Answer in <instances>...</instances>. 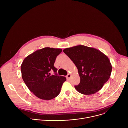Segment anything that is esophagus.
<instances>
[{
  "label": "esophagus",
  "mask_w": 128,
  "mask_h": 128,
  "mask_svg": "<svg viewBox=\"0 0 128 128\" xmlns=\"http://www.w3.org/2000/svg\"><path fill=\"white\" fill-rule=\"evenodd\" d=\"M71 76V74H68V75L66 77H67V78L68 80H70Z\"/></svg>",
  "instance_id": "34e87169"
}]
</instances>
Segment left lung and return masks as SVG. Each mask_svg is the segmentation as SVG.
<instances>
[{"label": "left lung", "mask_w": 128, "mask_h": 128, "mask_svg": "<svg viewBox=\"0 0 128 128\" xmlns=\"http://www.w3.org/2000/svg\"><path fill=\"white\" fill-rule=\"evenodd\" d=\"M78 69L80 82L75 88L84 95H92L102 88L110 77L112 65L100 50L78 45L63 50Z\"/></svg>", "instance_id": "8db88e82"}]
</instances>
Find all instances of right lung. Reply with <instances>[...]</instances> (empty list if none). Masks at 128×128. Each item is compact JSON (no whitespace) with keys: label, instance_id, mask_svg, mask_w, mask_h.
<instances>
[{"label":"right lung","instance_id":"add662e5","mask_svg":"<svg viewBox=\"0 0 128 128\" xmlns=\"http://www.w3.org/2000/svg\"><path fill=\"white\" fill-rule=\"evenodd\" d=\"M62 50L49 47L38 50L26 57L21 64L22 77L25 84L40 99L48 100L56 97L66 80L65 77L57 76V69L54 66ZM51 70L55 75L50 76L49 72Z\"/></svg>","mask_w":128,"mask_h":128}]
</instances>
